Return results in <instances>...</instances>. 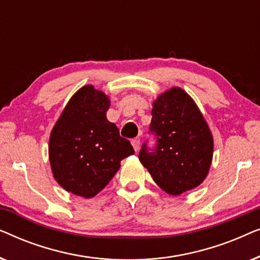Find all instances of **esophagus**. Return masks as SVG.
Segmentation results:
<instances>
[{
    "mask_svg": "<svg viewBox=\"0 0 260 260\" xmlns=\"http://www.w3.org/2000/svg\"><path fill=\"white\" fill-rule=\"evenodd\" d=\"M131 144H133L135 151H138V149H140V144H141L140 138H134V140L131 141Z\"/></svg>",
    "mask_w": 260,
    "mask_h": 260,
    "instance_id": "1",
    "label": "esophagus"
}]
</instances>
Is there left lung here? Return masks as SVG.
<instances>
[{
    "label": "left lung",
    "instance_id": "8db88e82",
    "mask_svg": "<svg viewBox=\"0 0 260 260\" xmlns=\"http://www.w3.org/2000/svg\"><path fill=\"white\" fill-rule=\"evenodd\" d=\"M150 130L157 145L143 144L138 158L156 184L181 195L204 182L213 159V135L193 98L180 87L163 92L152 103Z\"/></svg>",
    "mask_w": 260,
    "mask_h": 260
}]
</instances>
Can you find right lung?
<instances>
[{"label":"right lung","instance_id":"add662e5","mask_svg":"<svg viewBox=\"0 0 260 260\" xmlns=\"http://www.w3.org/2000/svg\"><path fill=\"white\" fill-rule=\"evenodd\" d=\"M109 108L104 92L85 85L71 97L49 136L53 176L78 197H95L118 172L120 161L135 154L130 142L106 118Z\"/></svg>","mask_w":260,"mask_h":260}]
</instances>
